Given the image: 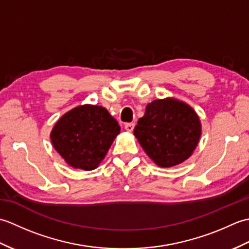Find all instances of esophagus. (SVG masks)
<instances>
[{
    "label": "esophagus",
    "mask_w": 249,
    "mask_h": 249,
    "mask_svg": "<svg viewBox=\"0 0 249 249\" xmlns=\"http://www.w3.org/2000/svg\"><path fill=\"white\" fill-rule=\"evenodd\" d=\"M124 127L126 129V131H128V133H131V131H133L134 128H135V124L134 123H126Z\"/></svg>",
    "instance_id": "obj_1"
}]
</instances>
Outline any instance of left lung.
I'll return each instance as SVG.
<instances>
[{
	"instance_id": "left-lung-1",
	"label": "left lung",
	"mask_w": 249,
	"mask_h": 249,
	"mask_svg": "<svg viewBox=\"0 0 249 249\" xmlns=\"http://www.w3.org/2000/svg\"><path fill=\"white\" fill-rule=\"evenodd\" d=\"M134 135L157 166L169 168L192 156L201 136L196 111L176 98L156 99L147 104Z\"/></svg>"
}]
</instances>
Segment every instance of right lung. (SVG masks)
Here are the masks:
<instances>
[{"mask_svg":"<svg viewBox=\"0 0 249 249\" xmlns=\"http://www.w3.org/2000/svg\"><path fill=\"white\" fill-rule=\"evenodd\" d=\"M121 127L102 106L83 105L56 122L51 142L64 160L75 169L94 170L107 154Z\"/></svg>","mask_w":249,"mask_h":249,"instance_id":"obj_1","label":"right lung"}]
</instances>
